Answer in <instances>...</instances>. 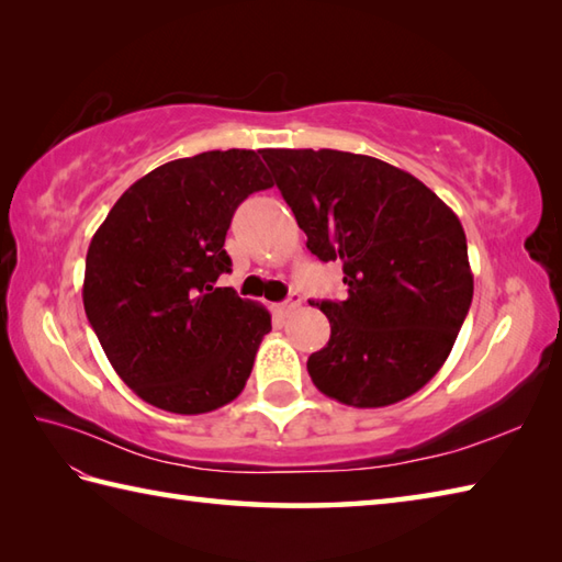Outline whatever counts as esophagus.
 <instances>
[{
  "instance_id": "esophagus-1",
  "label": "esophagus",
  "mask_w": 562,
  "mask_h": 562,
  "mask_svg": "<svg viewBox=\"0 0 562 562\" xmlns=\"http://www.w3.org/2000/svg\"><path fill=\"white\" fill-rule=\"evenodd\" d=\"M300 306H302V296L296 294V292H292L288 302H282V304L274 306V312H278L280 316H290V314L294 312V308H300Z\"/></svg>"
}]
</instances>
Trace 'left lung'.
Segmentation results:
<instances>
[{"mask_svg": "<svg viewBox=\"0 0 562 562\" xmlns=\"http://www.w3.org/2000/svg\"><path fill=\"white\" fill-rule=\"evenodd\" d=\"M318 260H340L345 302H316L330 340L308 357L321 393L384 408L420 391L457 342L473 272L457 214L423 181L338 149H262Z\"/></svg>", "mask_w": 562, "mask_h": 562, "instance_id": "left-lung-1", "label": "left lung"}]
</instances>
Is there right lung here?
<instances>
[{
	"instance_id": "add662e5",
	"label": "right lung",
	"mask_w": 562,
	"mask_h": 562,
	"mask_svg": "<svg viewBox=\"0 0 562 562\" xmlns=\"http://www.w3.org/2000/svg\"><path fill=\"white\" fill-rule=\"evenodd\" d=\"M270 186L254 149L202 151L142 176L93 234L83 312L142 401L200 415L244 391L270 314L214 284L236 207Z\"/></svg>"
}]
</instances>
